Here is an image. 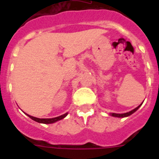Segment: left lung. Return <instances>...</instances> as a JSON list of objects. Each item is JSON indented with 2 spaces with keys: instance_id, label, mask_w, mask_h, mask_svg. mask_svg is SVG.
<instances>
[{
  "instance_id": "obj_1",
  "label": "left lung",
  "mask_w": 159,
  "mask_h": 159,
  "mask_svg": "<svg viewBox=\"0 0 159 159\" xmlns=\"http://www.w3.org/2000/svg\"><path fill=\"white\" fill-rule=\"evenodd\" d=\"M142 104H143V102H142L141 104L139 105V106L137 107L136 108H134V109H133L132 111H130L129 112H127V113H123V114H117V113H110V116H113V117H117V118H124V117H128V116H130V115H132L133 113H134V112L136 111L139 109V108L140 107L142 106Z\"/></svg>"
}]
</instances>
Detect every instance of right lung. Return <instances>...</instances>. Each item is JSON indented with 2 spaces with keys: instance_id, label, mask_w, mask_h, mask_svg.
<instances>
[{
  "instance_id": "1",
  "label": "right lung",
  "mask_w": 159,
  "mask_h": 159,
  "mask_svg": "<svg viewBox=\"0 0 159 159\" xmlns=\"http://www.w3.org/2000/svg\"><path fill=\"white\" fill-rule=\"evenodd\" d=\"M67 113L64 114L62 116H58V117H56V118H52V119H39V118H36V117H33L32 116H29L28 114L25 113V115H27L30 119H32V120H34V121L37 122V123H44V124H51V123H54L56 122L59 121V120H61L63 119L64 118H65L66 116H67Z\"/></svg>"
}]
</instances>
